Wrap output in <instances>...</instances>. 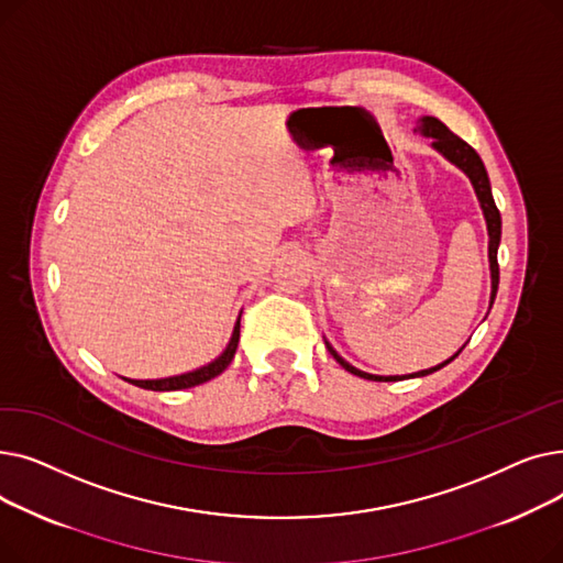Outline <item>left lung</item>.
<instances>
[{
    "instance_id": "8db88e82",
    "label": "left lung",
    "mask_w": 563,
    "mask_h": 563,
    "mask_svg": "<svg viewBox=\"0 0 563 563\" xmlns=\"http://www.w3.org/2000/svg\"><path fill=\"white\" fill-rule=\"evenodd\" d=\"M416 132H420L422 136L431 139V147L435 153H440L442 157H445L450 164H454L456 168H461L467 180L472 183V189H475L477 194V200L482 205V212H484V219H486V230H488V262H490V303L488 308H493V301H495V294H497V285H499V266H497V249H499V240H501V217H499V210L497 205L493 200V191H490V180H488V173H486V166L482 162V157L475 153V147H470L463 139H459L454 132L448 130L445 123H440L438 118L433 115H422L418 121V128ZM467 344V342H465ZM463 344V346H465ZM463 346L454 353L452 358L442 361L440 365L435 367H429V369H420L416 374H404V376H378V374H367L358 367H353L351 363H346L340 353L331 346V342L327 340V349L331 351V356L351 374H356L361 378H367V380H399V378H412V376H427V374H433L438 369H442L445 365H450L459 353L463 351Z\"/></svg>"
}]
</instances>
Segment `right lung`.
<instances>
[{"mask_svg": "<svg viewBox=\"0 0 563 563\" xmlns=\"http://www.w3.org/2000/svg\"><path fill=\"white\" fill-rule=\"evenodd\" d=\"M242 317V314H240ZM236 344H240V319H236L230 342L225 344V349L221 351V356H217L212 363H207L198 369L185 372V374H177V376H166V378H125L128 383H134V386L143 388V390H155V393H166V390H183V388H194L200 386L205 380H212L214 376H219L230 361L234 358V351Z\"/></svg>", "mask_w": 563, "mask_h": 563, "instance_id": "1", "label": "right lung"}]
</instances>
